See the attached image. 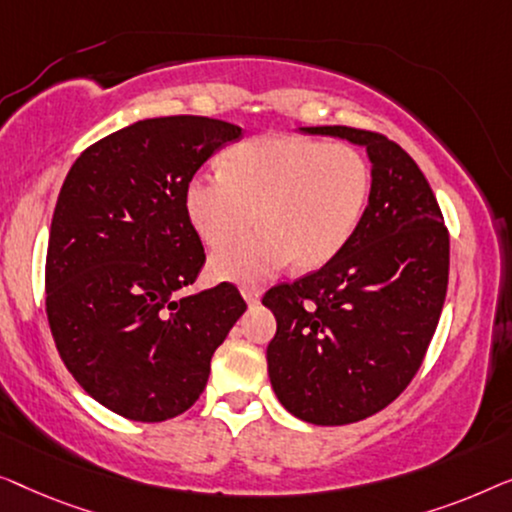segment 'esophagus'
<instances>
[{
  "mask_svg": "<svg viewBox=\"0 0 512 512\" xmlns=\"http://www.w3.org/2000/svg\"><path fill=\"white\" fill-rule=\"evenodd\" d=\"M241 294H243V299L248 301V304H257L259 297H262V290H259V287H255V285H243Z\"/></svg>",
  "mask_w": 512,
  "mask_h": 512,
  "instance_id": "34e87169",
  "label": "esophagus"
}]
</instances>
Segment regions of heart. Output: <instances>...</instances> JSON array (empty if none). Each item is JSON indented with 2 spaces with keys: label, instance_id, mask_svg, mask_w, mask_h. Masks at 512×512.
<instances>
[{
  "label": "heart",
  "instance_id": "obj_1",
  "mask_svg": "<svg viewBox=\"0 0 512 512\" xmlns=\"http://www.w3.org/2000/svg\"><path fill=\"white\" fill-rule=\"evenodd\" d=\"M371 169L359 150L292 134H266L225 155V171H201L187 183L185 204L213 257L215 276L259 280L294 259L318 269L341 253L362 220Z\"/></svg>",
  "mask_w": 512,
  "mask_h": 512
}]
</instances>
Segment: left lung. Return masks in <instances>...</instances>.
<instances>
[{"mask_svg":"<svg viewBox=\"0 0 512 512\" xmlns=\"http://www.w3.org/2000/svg\"><path fill=\"white\" fill-rule=\"evenodd\" d=\"M301 132L364 146L371 160L369 204L341 253L262 299L278 325L266 348L278 401L336 427L390 406L420 369L448 292L450 236L399 143L343 125Z\"/></svg>","mask_w":512,"mask_h":512,"instance_id":"1","label":"left lung"}]
</instances>
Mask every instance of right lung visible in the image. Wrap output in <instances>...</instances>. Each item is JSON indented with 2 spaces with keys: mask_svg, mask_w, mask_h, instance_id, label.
Instances as JSON below:
<instances>
[{
  "mask_svg": "<svg viewBox=\"0 0 512 512\" xmlns=\"http://www.w3.org/2000/svg\"><path fill=\"white\" fill-rule=\"evenodd\" d=\"M241 127L201 115L139 120L69 169L50 222L46 313L76 383L113 413L164 422L204 392L246 311L234 285L183 294L206 262L187 183Z\"/></svg>",
  "mask_w": 512,
  "mask_h": 512,
  "instance_id": "obj_1",
  "label": "right lung"
}]
</instances>
